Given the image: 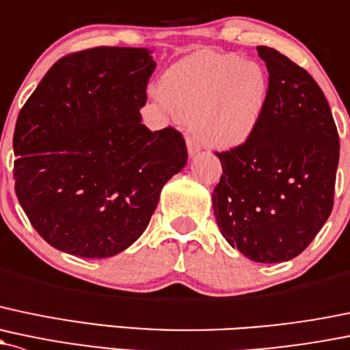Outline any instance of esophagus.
<instances>
[{
    "mask_svg": "<svg viewBox=\"0 0 350 350\" xmlns=\"http://www.w3.org/2000/svg\"><path fill=\"white\" fill-rule=\"evenodd\" d=\"M186 142H187V152H189L191 157H194V156H196V154H200L201 146L198 144L196 139H194V137H187Z\"/></svg>",
    "mask_w": 350,
    "mask_h": 350,
    "instance_id": "esophagus-1",
    "label": "esophagus"
}]
</instances>
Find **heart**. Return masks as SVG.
<instances>
[{
    "label": "heart",
    "mask_w": 350,
    "mask_h": 350,
    "mask_svg": "<svg viewBox=\"0 0 350 350\" xmlns=\"http://www.w3.org/2000/svg\"><path fill=\"white\" fill-rule=\"evenodd\" d=\"M159 94L203 144L234 147L248 141L262 120L268 79L256 62L203 50L165 70Z\"/></svg>",
    "instance_id": "heart-1"
}]
</instances>
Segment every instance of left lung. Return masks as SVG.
Listing matches in <instances>:
<instances>
[{"instance_id":"left-lung-1","label":"left lung","mask_w":350,"mask_h":350,"mask_svg":"<svg viewBox=\"0 0 350 350\" xmlns=\"http://www.w3.org/2000/svg\"><path fill=\"white\" fill-rule=\"evenodd\" d=\"M268 70V98L248 141L216 152L223 174L213 209L224 240L258 263L300 255L334 206L339 134L329 102L307 70L256 46Z\"/></svg>"}]
</instances>
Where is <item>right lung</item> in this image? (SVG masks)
<instances>
[{
    "label": "right lung",
    "instance_id": "obj_1",
    "mask_svg": "<svg viewBox=\"0 0 350 350\" xmlns=\"http://www.w3.org/2000/svg\"><path fill=\"white\" fill-rule=\"evenodd\" d=\"M154 68L147 49L70 53L20 110L14 191L53 248L82 258L124 252L144 233L163 186L186 165L181 132L142 124Z\"/></svg>",
    "mask_w": 350,
    "mask_h": 350
}]
</instances>
